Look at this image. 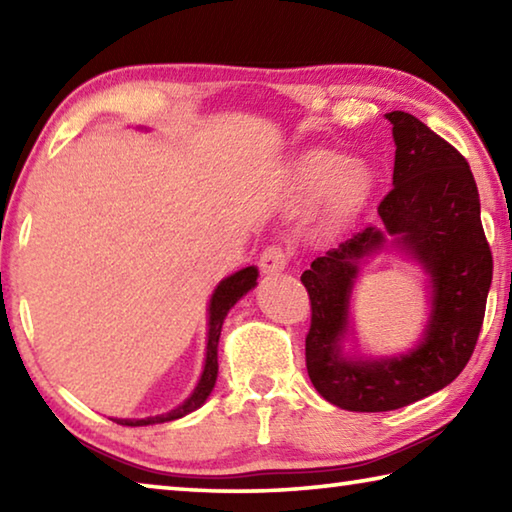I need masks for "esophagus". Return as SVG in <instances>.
<instances>
[{
    "label": "esophagus",
    "mask_w": 512,
    "mask_h": 512,
    "mask_svg": "<svg viewBox=\"0 0 512 512\" xmlns=\"http://www.w3.org/2000/svg\"><path fill=\"white\" fill-rule=\"evenodd\" d=\"M293 253L282 244H271L264 248V253L259 255V268H262L264 273H277V271H284V268L289 266Z\"/></svg>",
    "instance_id": "1"
}]
</instances>
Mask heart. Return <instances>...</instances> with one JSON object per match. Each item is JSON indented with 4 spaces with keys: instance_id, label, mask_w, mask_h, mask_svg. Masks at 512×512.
I'll return each mask as SVG.
<instances>
[{
    "instance_id": "b5f03b06",
    "label": "heart",
    "mask_w": 512,
    "mask_h": 512,
    "mask_svg": "<svg viewBox=\"0 0 512 512\" xmlns=\"http://www.w3.org/2000/svg\"><path fill=\"white\" fill-rule=\"evenodd\" d=\"M329 193V216L341 221L359 210L366 201L370 178L359 167H350V160L336 153H318L302 164L298 171V194L305 201Z\"/></svg>"
}]
</instances>
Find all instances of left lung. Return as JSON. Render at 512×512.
<instances>
[{"mask_svg":"<svg viewBox=\"0 0 512 512\" xmlns=\"http://www.w3.org/2000/svg\"><path fill=\"white\" fill-rule=\"evenodd\" d=\"M395 137L393 189L377 207L384 232L400 237L427 268L433 311L422 343L388 361H348L339 341L357 262L384 244L375 228L316 257L300 275L311 302L305 339L307 372L316 391L348 411H393L440 391L470 361L492 282V253L481 225L472 169L452 144L409 112H388Z\"/></svg>","mask_w":512,"mask_h":512,"instance_id":"obj_1","label":"left lung"}]
</instances>
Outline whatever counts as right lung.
<instances>
[{
	"label": "right lung",
	"mask_w": 512,
	"mask_h": 512,
	"mask_svg": "<svg viewBox=\"0 0 512 512\" xmlns=\"http://www.w3.org/2000/svg\"><path fill=\"white\" fill-rule=\"evenodd\" d=\"M257 282V268L248 266L244 271H239L235 275L225 277V280L216 287L212 302H210V336H207V359H205V370L203 377L198 381L196 391L185 404H180L178 409H173L171 413L164 415H155V418H146V420H115L117 424H124V427H142V424H158V422H169L176 418H183V415L196 411L201 406L207 395L212 393V388L216 384V372H219V363H216V348H219V336H221V327L223 320L228 316V311L235 307V302L255 287Z\"/></svg>",
	"instance_id": "1"
}]
</instances>
